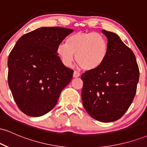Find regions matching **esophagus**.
<instances>
[{
	"label": "esophagus",
	"mask_w": 147,
	"mask_h": 147,
	"mask_svg": "<svg viewBox=\"0 0 147 147\" xmlns=\"http://www.w3.org/2000/svg\"><path fill=\"white\" fill-rule=\"evenodd\" d=\"M80 76V73L77 71H74L73 72V77L75 78H77V77H79Z\"/></svg>",
	"instance_id": "34e87169"
}]
</instances>
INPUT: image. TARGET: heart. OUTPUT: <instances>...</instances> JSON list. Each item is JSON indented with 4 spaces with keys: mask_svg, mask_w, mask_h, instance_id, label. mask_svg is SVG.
<instances>
[{
    "mask_svg": "<svg viewBox=\"0 0 147 147\" xmlns=\"http://www.w3.org/2000/svg\"><path fill=\"white\" fill-rule=\"evenodd\" d=\"M109 52V43L104 35L96 32H77L67 38V43H60L57 53L65 66H70L75 59L86 70H95L104 63Z\"/></svg>",
    "mask_w": 147,
    "mask_h": 147,
    "instance_id": "b5f03b06",
    "label": "heart"
}]
</instances>
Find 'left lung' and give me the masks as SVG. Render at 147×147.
Wrapping results in <instances>:
<instances>
[{
	"instance_id": "left-lung-1",
	"label": "left lung",
	"mask_w": 147,
	"mask_h": 147,
	"mask_svg": "<svg viewBox=\"0 0 147 147\" xmlns=\"http://www.w3.org/2000/svg\"><path fill=\"white\" fill-rule=\"evenodd\" d=\"M109 43L106 60L99 68L82 74L84 109L102 122L117 120L131 106L137 90L139 68L132 50L119 36L102 30Z\"/></svg>"
}]
</instances>
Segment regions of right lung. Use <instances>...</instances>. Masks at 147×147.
Returning a JSON list of instances; mask_svg holds the SVG:
<instances>
[{
  "label": "right lung",
  "instance_id": "right-lung-1",
  "mask_svg": "<svg viewBox=\"0 0 147 147\" xmlns=\"http://www.w3.org/2000/svg\"><path fill=\"white\" fill-rule=\"evenodd\" d=\"M72 29L43 27L22 36L8 57V84L22 112L40 117L55 107L73 70L63 65L57 48Z\"/></svg>",
  "mask_w": 147,
  "mask_h": 147
}]
</instances>
